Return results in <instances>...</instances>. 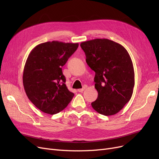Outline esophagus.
<instances>
[{
    "label": "esophagus",
    "instance_id": "obj_1",
    "mask_svg": "<svg viewBox=\"0 0 159 159\" xmlns=\"http://www.w3.org/2000/svg\"><path fill=\"white\" fill-rule=\"evenodd\" d=\"M86 88H87V85H84V87H83V88L78 89V92H81H81H83V91H84Z\"/></svg>",
    "mask_w": 159,
    "mask_h": 159
}]
</instances>
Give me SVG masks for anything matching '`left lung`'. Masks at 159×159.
<instances>
[{
	"mask_svg": "<svg viewBox=\"0 0 159 159\" xmlns=\"http://www.w3.org/2000/svg\"><path fill=\"white\" fill-rule=\"evenodd\" d=\"M80 46L88 65L95 72L98 97L91 106L105 116L116 114L129 102L133 92L134 72L128 52L105 38L81 42Z\"/></svg>",
	"mask_w": 159,
	"mask_h": 159,
	"instance_id": "left-lung-1",
	"label": "left lung"
}]
</instances>
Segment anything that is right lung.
Wrapping results in <instances>:
<instances>
[{
  "label": "right lung",
  "instance_id": "add662e5",
  "mask_svg": "<svg viewBox=\"0 0 159 159\" xmlns=\"http://www.w3.org/2000/svg\"><path fill=\"white\" fill-rule=\"evenodd\" d=\"M78 46L47 42L30 52L24 68L23 85L28 99L42 112L54 115L61 111L74 96L66 87L61 68Z\"/></svg>",
  "mask_w": 159,
  "mask_h": 159
}]
</instances>
